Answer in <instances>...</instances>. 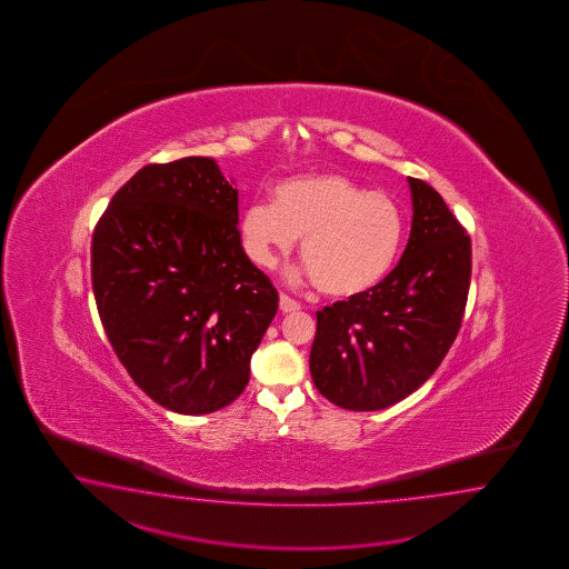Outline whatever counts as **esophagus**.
Here are the masks:
<instances>
[{
    "label": "esophagus",
    "instance_id": "esophagus-1",
    "mask_svg": "<svg viewBox=\"0 0 569 569\" xmlns=\"http://www.w3.org/2000/svg\"><path fill=\"white\" fill-rule=\"evenodd\" d=\"M280 311L282 313H297L301 309V305L297 301H292L287 295H280Z\"/></svg>",
    "mask_w": 569,
    "mask_h": 569
}]
</instances>
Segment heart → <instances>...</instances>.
Listing matches in <instances>:
<instances>
[{"instance_id":"heart-1","label":"heart","mask_w":569,"mask_h":569,"mask_svg":"<svg viewBox=\"0 0 569 569\" xmlns=\"http://www.w3.org/2000/svg\"><path fill=\"white\" fill-rule=\"evenodd\" d=\"M240 233L260 267H274L302 238V260L317 289L353 299L390 274L405 238V213L392 194L323 172L280 182L274 203L246 207Z\"/></svg>"}]
</instances>
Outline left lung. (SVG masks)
<instances>
[{"instance_id": "1", "label": "left lung", "mask_w": 569, "mask_h": 569, "mask_svg": "<svg viewBox=\"0 0 569 569\" xmlns=\"http://www.w3.org/2000/svg\"><path fill=\"white\" fill-rule=\"evenodd\" d=\"M412 223L397 268L376 289L317 311L315 387L348 411H380L433 375L458 336L472 243L443 197L409 177Z\"/></svg>"}]
</instances>
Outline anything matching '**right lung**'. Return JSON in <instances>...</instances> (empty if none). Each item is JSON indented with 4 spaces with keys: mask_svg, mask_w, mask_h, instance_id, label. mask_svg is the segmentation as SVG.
Masks as SVG:
<instances>
[{
    "mask_svg": "<svg viewBox=\"0 0 569 569\" xmlns=\"http://www.w3.org/2000/svg\"><path fill=\"white\" fill-rule=\"evenodd\" d=\"M238 223V189L207 157L138 170L97 221L101 323L133 382L169 411L206 415L238 399L279 309Z\"/></svg>",
    "mask_w": 569,
    "mask_h": 569,
    "instance_id": "obj_1",
    "label": "right lung"
}]
</instances>
